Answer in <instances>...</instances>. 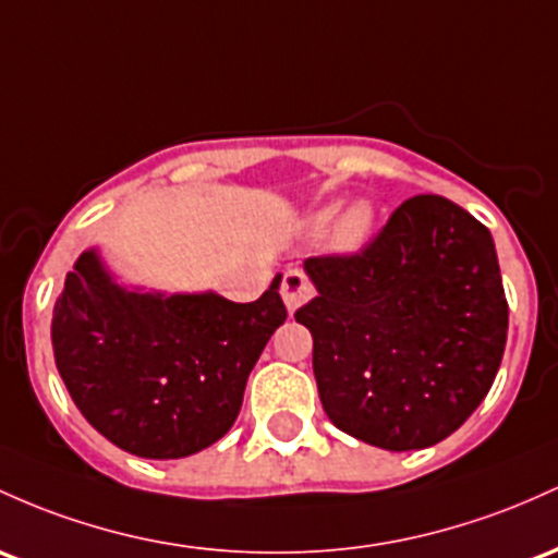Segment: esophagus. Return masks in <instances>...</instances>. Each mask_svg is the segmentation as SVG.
<instances>
[{
    "label": "esophagus",
    "instance_id": "1",
    "mask_svg": "<svg viewBox=\"0 0 558 558\" xmlns=\"http://www.w3.org/2000/svg\"><path fill=\"white\" fill-rule=\"evenodd\" d=\"M283 302L289 312H296L302 304H307L312 296H315V289H312V283L307 280V275L302 272V269H289L283 278Z\"/></svg>",
    "mask_w": 558,
    "mask_h": 558
}]
</instances>
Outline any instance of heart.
<instances>
[{
	"mask_svg": "<svg viewBox=\"0 0 558 558\" xmlns=\"http://www.w3.org/2000/svg\"><path fill=\"white\" fill-rule=\"evenodd\" d=\"M336 217V206H328L315 217V228L326 230L330 219ZM373 228H376V214L368 201H357L349 209L341 214V219L336 222V243L344 251H357L371 241Z\"/></svg>",
	"mask_w": 558,
	"mask_h": 558,
	"instance_id": "b5f03b06",
	"label": "heart"
}]
</instances>
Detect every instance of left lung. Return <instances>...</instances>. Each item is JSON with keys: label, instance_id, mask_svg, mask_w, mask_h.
<instances>
[{"label": "left lung", "instance_id": "obj_1", "mask_svg": "<svg viewBox=\"0 0 558 558\" xmlns=\"http://www.w3.org/2000/svg\"><path fill=\"white\" fill-rule=\"evenodd\" d=\"M296 310L330 424L376 448L424 450L480 408L500 368L508 304L489 230L415 195L354 256L304 262Z\"/></svg>", "mask_w": 558, "mask_h": 558}]
</instances>
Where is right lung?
I'll return each instance as SVG.
<instances>
[{
  "mask_svg": "<svg viewBox=\"0 0 558 558\" xmlns=\"http://www.w3.org/2000/svg\"><path fill=\"white\" fill-rule=\"evenodd\" d=\"M275 275L256 302L214 291L163 293L116 280L92 246L52 312L54 365L108 442L140 458H185L222 439L248 373L286 323Z\"/></svg>",
  "mask_w": 558,
  "mask_h": 558,
  "instance_id": "obj_1",
  "label": "right lung"
}]
</instances>
